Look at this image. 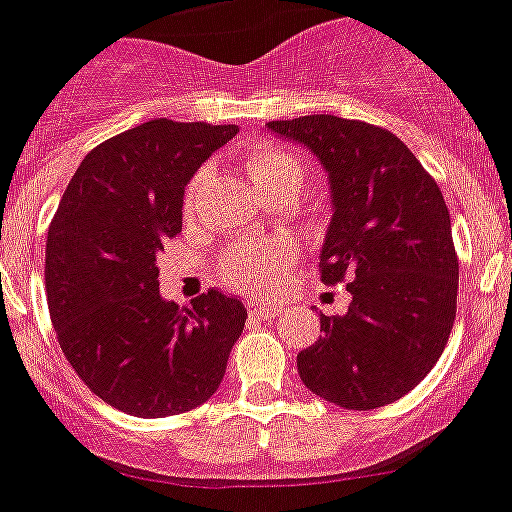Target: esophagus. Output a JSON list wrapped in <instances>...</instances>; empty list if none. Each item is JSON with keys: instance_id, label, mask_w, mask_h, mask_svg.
Masks as SVG:
<instances>
[{"instance_id": "esophagus-1", "label": "esophagus", "mask_w": 512, "mask_h": 512, "mask_svg": "<svg viewBox=\"0 0 512 512\" xmlns=\"http://www.w3.org/2000/svg\"><path fill=\"white\" fill-rule=\"evenodd\" d=\"M250 315H252V318H257V321H275V318L280 315V308H278V305L260 303V305H252Z\"/></svg>"}]
</instances>
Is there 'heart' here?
Segmentation results:
<instances>
[{
    "mask_svg": "<svg viewBox=\"0 0 512 512\" xmlns=\"http://www.w3.org/2000/svg\"><path fill=\"white\" fill-rule=\"evenodd\" d=\"M247 171L255 179L260 194L262 191L283 189V186L298 191L305 179L303 161L285 148L272 146V143H257L252 148L247 154ZM202 179L204 174H199L191 181L189 194L199 189ZM295 257H298V245L288 237L267 242H237L224 252L217 272L219 280L237 293L260 295L278 288L280 278L288 272Z\"/></svg>",
    "mask_w": 512,
    "mask_h": 512,
    "instance_id": "heart-1",
    "label": "heart"
}]
</instances>
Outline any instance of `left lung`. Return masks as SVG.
I'll use <instances>...</instances> for the list:
<instances>
[{"label":"left lung","instance_id":"1","mask_svg":"<svg viewBox=\"0 0 512 512\" xmlns=\"http://www.w3.org/2000/svg\"><path fill=\"white\" fill-rule=\"evenodd\" d=\"M267 128L326 169L321 280L353 298L346 315H321L323 336L298 353L300 379L343 409L386 407L432 371L455 323L460 265L442 191L386 128L326 113Z\"/></svg>","mask_w":512,"mask_h":512}]
</instances>
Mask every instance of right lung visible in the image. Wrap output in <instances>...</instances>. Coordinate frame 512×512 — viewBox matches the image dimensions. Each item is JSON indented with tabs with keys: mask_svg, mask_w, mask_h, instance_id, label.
<instances>
[{
	"mask_svg": "<svg viewBox=\"0 0 512 512\" xmlns=\"http://www.w3.org/2000/svg\"><path fill=\"white\" fill-rule=\"evenodd\" d=\"M237 126L141 123L95 146L47 229L45 288L62 353L95 396L143 419L219 389L247 321L232 295L159 293L156 255L181 232L184 186Z\"/></svg>",
	"mask_w": 512,
	"mask_h": 512,
	"instance_id": "right-lung-1",
	"label": "right lung"
}]
</instances>
